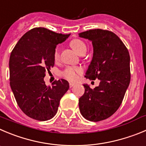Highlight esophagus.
Masks as SVG:
<instances>
[{
    "label": "esophagus",
    "instance_id": "obj_1",
    "mask_svg": "<svg viewBox=\"0 0 146 146\" xmlns=\"http://www.w3.org/2000/svg\"><path fill=\"white\" fill-rule=\"evenodd\" d=\"M74 85H75V84H73V83H70V84H69V86H70V88H72V87H73V86H74Z\"/></svg>",
    "mask_w": 146,
    "mask_h": 146
}]
</instances>
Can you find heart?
<instances>
[{
    "instance_id": "b5f03b06",
    "label": "heart",
    "mask_w": 146,
    "mask_h": 146,
    "mask_svg": "<svg viewBox=\"0 0 146 146\" xmlns=\"http://www.w3.org/2000/svg\"><path fill=\"white\" fill-rule=\"evenodd\" d=\"M70 45L73 47V50L76 52L78 54H85L87 50V47L86 44L83 42L82 40L79 39H73L71 42H70ZM53 57H54V60L55 61H58L60 58V47L57 46L54 50V53H53ZM82 73V70L80 68L78 67H72L68 66L66 67L62 72H61V75L62 77L66 78L67 80L70 81H75L77 80L78 75H80Z\"/></svg>"
}]
</instances>
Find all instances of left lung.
Here are the masks:
<instances>
[{
	"label": "left lung",
	"instance_id": "8db88e82",
	"mask_svg": "<svg viewBox=\"0 0 146 146\" xmlns=\"http://www.w3.org/2000/svg\"><path fill=\"white\" fill-rule=\"evenodd\" d=\"M92 42L93 58L85 77L99 79L94 89L84 84L85 92L78 100L85 119L99 122L111 117L122 104L130 81V54L120 39L109 30L91 29L78 34Z\"/></svg>",
	"mask_w": 146,
	"mask_h": 146
}]
</instances>
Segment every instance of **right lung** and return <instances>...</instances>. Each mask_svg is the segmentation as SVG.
<instances>
[{
	"instance_id": "right-lung-1",
	"label": "right lung",
	"mask_w": 146,
	"mask_h": 146,
	"mask_svg": "<svg viewBox=\"0 0 146 146\" xmlns=\"http://www.w3.org/2000/svg\"><path fill=\"white\" fill-rule=\"evenodd\" d=\"M70 35L35 27L21 36L11 53V88L21 111L32 119H52L68 90L69 84L65 80L54 81L52 86H47L44 78L54 65L53 53L57 44Z\"/></svg>"
}]
</instances>
